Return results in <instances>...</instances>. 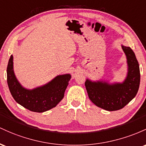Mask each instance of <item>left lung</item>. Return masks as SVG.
<instances>
[{"label": "left lung", "instance_id": "8db88e82", "mask_svg": "<svg viewBox=\"0 0 146 146\" xmlns=\"http://www.w3.org/2000/svg\"><path fill=\"white\" fill-rule=\"evenodd\" d=\"M127 62V72L121 83L106 80L87 78L86 86L88 96L97 107L108 111L122 109L137 94L140 84V70L135 52L130 47L121 45Z\"/></svg>", "mask_w": 146, "mask_h": 146}]
</instances>
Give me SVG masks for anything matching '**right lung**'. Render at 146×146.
<instances>
[{"label": "right lung", "instance_id": "1", "mask_svg": "<svg viewBox=\"0 0 146 146\" xmlns=\"http://www.w3.org/2000/svg\"><path fill=\"white\" fill-rule=\"evenodd\" d=\"M14 58L11 55L7 68V84L14 100L25 108L35 112H44L56 107L64 97L70 74L57 75L48 83L33 89L21 84L14 70Z\"/></svg>", "mask_w": 146, "mask_h": 146}]
</instances>
